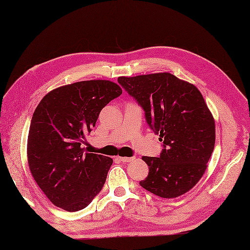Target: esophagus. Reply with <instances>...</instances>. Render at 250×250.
I'll list each match as a JSON object with an SVG mask.
<instances>
[{"mask_svg": "<svg viewBox=\"0 0 250 250\" xmlns=\"http://www.w3.org/2000/svg\"><path fill=\"white\" fill-rule=\"evenodd\" d=\"M118 159L122 162H131L134 160L133 157H118Z\"/></svg>", "mask_w": 250, "mask_h": 250, "instance_id": "esophagus-1", "label": "esophagus"}]
</instances>
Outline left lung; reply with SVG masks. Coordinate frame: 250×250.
<instances>
[{
  "label": "left lung",
  "mask_w": 250,
  "mask_h": 250,
  "mask_svg": "<svg viewBox=\"0 0 250 250\" xmlns=\"http://www.w3.org/2000/svg\"><path fill=\"white\" fill-rule=\"evenodd\" d=\"M118 83L145 110L163 142L160 157H143L149 167L143 188L166 199L192 189L203 176L215 146V119L193 83L171 73L121 76Z\"/></svg>",
  "instance_id": "8db88e82"
}]
</instances>
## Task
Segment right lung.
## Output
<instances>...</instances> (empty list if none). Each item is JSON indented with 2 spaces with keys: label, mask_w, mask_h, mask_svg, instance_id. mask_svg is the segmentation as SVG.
I'll return each instance as SVG.
<instances>
[{
  "label": "right lung",
  "mask_w": 250,
  "mask_h": 250,
  "mask_svg": "<svg viewBox=\"0 0 250 250\" xmlns=\"http://www.w3.org/2000/svg\"><path fill=\"white\" fill-rule=\"evenodd\" d=\"M122 89L104 79L77 82L51 90L31 120L28 163L32 176L54 205L84 208L105 184L113 159L82 147L100 111Z\"/></svg>",
  "instance_id": "obj_1"
}]
</instances>
